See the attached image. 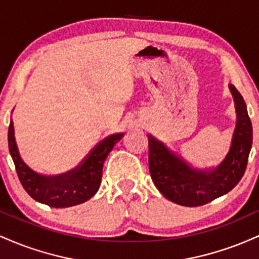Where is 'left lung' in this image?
<instances>
[{
    "instance_id": "1",
    "label": "left lung",
    "mask_w": 259,
    "mask_h": 259,
    "mask_svg": "<svg viewBox=\"0 0 259 259\" xmlns=\"http://www.w3.org/2000/svg\"><path fill=\"white\" fill-rule=\"evenodd\" d=\"M237 123L227 158L218 168L202 173L175 157L162 142L148 135V167L154 185L164 197L185 207H198L228 194L237 185L247 167L252 147V124L245 101L234 85Z\"/></svg>"
}]
</instances>
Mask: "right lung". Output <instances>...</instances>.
Here are the masks:
<instances>
[{
	"label": "right lung",
	"mask_w": 259,
	"mask_h": 259,
	"mask_svg": "<svg viewBox=\"0 0 259 259\" xmlns=\"http://www.w3.org/2000/svg\"><path fill=\"white\" fill-rule=\"evenodd\" d=\"M124 134H114L96 145L78 167L62 175L45 177L31 170L20 158L14 138L13 120L8 129V146L16 170L25 191L34 200L55 208L84 203L97 192L102 179L103 163Z\"/></svg>",
	"instance_id": "add662e5"
}]
</instances>
